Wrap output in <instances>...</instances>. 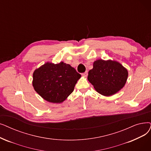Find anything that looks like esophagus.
<instances>
[{
	"mask_svg": "<svg viewBox=\"0 0 151 151\" xmlns=\"http://www.w3.org/2000/svg\"><path fill=\"white\" fill-rule=\"evenodd\" d=\"M88 71H85L84 73H82V76H84V77H86V76H88Z\"/></svg>",
	"mask_w": 151,
	"mask_h": 151,
	"instance_id": "obj_1",
	"label": "esophagus"
}]
</instances>
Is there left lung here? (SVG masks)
<instances>
[{
	"label": "left lung",
	"mask_w": 151,
	"mask_h": 151,
	"mask_svg": "<svg viewBox=\"0 0 151 151\" xmlns=\"http://www.w3.org/2000/svg\"><path fill=\"white\" fill-rule=\"evenodd\" d=\"M128 76L127 70L119 62L99 59L89 71L88 80L99 94L110 96L123 88Z\"/></svg>",
	"instance_id": "left-lung-1"
}]
</instances>
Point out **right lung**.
Masks as SVG:
<instances>
[{"label":"right lung","mask_w":151,"mask_h":151,"mask_svg":"<svg viewBox=\"0 0 151 151\" xmlns=\"http://www.w3.org/2000/svg\"><path fill=\"white\" fill-rule=\"evenodd\" d=\"M32 76V86L44 99L61 103L73 91L81 75L69 64L61 62L45 63L34 71Z\"/></svg>","instance_id":"obj_1"}]
</instances>
